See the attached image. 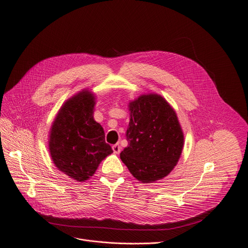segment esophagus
<instances>
[{"instance_id":"1","label":"esophagus","mask_w":248,"mask_h":248,"mask_svg":"<svg viewBox=\"0 0 248 248\" xmlns=\"http://www.w3.org/2000/svg\"><path fill=\"white\" fill-rule=\"evenodd\" d=\"M121 150H122V148H121V145H120V144H115V145L112 146V151H113L115 154H120V153H121Z\"/></svg>"}]
</instances>
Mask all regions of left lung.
Listing matches in <instances>:
<instances>
[{"mask_svg":"<svg viewBox=\"0 0 248 248\" xmlns=\"http://www.w3.org/2000/svg\"><path fill=\"white\" fill-rule=\"evenodd\" d=\"M125 134L128 146L121 159L142 183L163 179L177 165L184 136L174 109L158 94L140 95L129 103Z\"/></svg>","mask_w":248,"mask_h":248,"instance_id":"1","label":"left lung"}]
</instances>
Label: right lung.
<instances>
[{
  "label": "right lung",
  "instance_id": "obj_1",
  "mask_svg": "<svg viewBox=\"0 0 248 248\" xmlns=\"http://www.w3.org/2000/svg\"><path fill=\"white\" fill-rule=\"evenodd\" d=\"M94 96L82 91L67 100L52 124L49 150L61 172L76 181L93 176L112 153L102 126L93 120Z\"/></svg>",
  "mask_w": 248,
  "mask_h": 248
}]
</instances>
